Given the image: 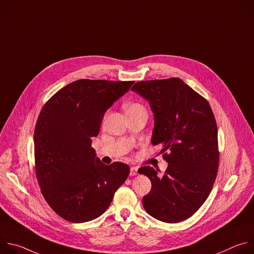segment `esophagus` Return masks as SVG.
Returning <instances> with one entry per match:
<instances>
[{"instance_id":"34e87169","label":"esophagus","mask_w":254,"mask_h":254,"mask_svg":"<svg viewBox=\"0 0 254 254\" xmlns=\"http://www.w3.org/2000/svg\"><path fill=\"white\" fill-rule=\"evenodd\" d=\"M136 174H137V167H131V168H130L129 175H130V176H135Z\"/></svg>"}]
</instances>
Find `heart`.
Here are the masks:
<instances>
[{
	"mask_svg": "<svg viewBox=\"0 0 254 254\" xmlns=\"http://www.w3.org/2000/svg\"><path fill=\"white\" fill-rule=\"evenodd\" d=\"M125 110H126V113H132V112H137V111L144 110V108L139 103L130 102V103H127L125 105Z\"/></svg>",
	"mask_w": 254,
	"mask_h": 254,
	"instance_id": "heart-1",
	"label": "heart"
}]
</instances>
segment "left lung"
Listing matches in <instances>:
<instances>
[{
    "instance_id": "obj_1",
    "label": "left lung",
    "mask_w": 254,
    "mask_h": 254,
    "mask_svg": "<svg viewBox=\"0 0 254 254\" xmlns=\"http://www.w3.org/2000/svg\"><path fill=\"white\" fill-rule=\"evenodd\" d=\"M131 90L150 102L152 143L160 144L168 163L163 176L150 166L138 169L152 182L143 208L166 223L186 220L208 198L218 171V130L211 106L176 77L138 81Z\"/></svg>"
}]
</instances>
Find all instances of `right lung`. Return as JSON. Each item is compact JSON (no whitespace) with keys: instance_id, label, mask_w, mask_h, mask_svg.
<instances>
[{"instance_id":"obj_1","label":"right lung","mask_w":254,"mask_h":254,"mask_svg":"<svg viewBox=\"0 0 254 254\" xmlns=\"http://www.w3.org/2000/svg\"><path fill=\"white\" fill-rule=\"evenodd\" d=\"M132 84L79 79L42 108L34 131L36 177L46 202L67 221L87 222L103 214L129 174L127 164L101 163L91 138L105 112Z\"/></svg>"}]
</instances>
